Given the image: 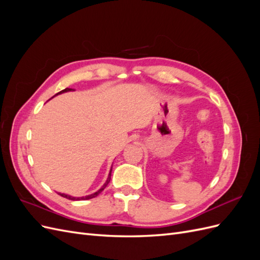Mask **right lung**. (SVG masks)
I'll return each instance as SVG.
<instances>
[{
  "instance_id": "right-lung-1",
  "label": "right lung",
  "mask_w": 260,
  "mask_h": 260,
  "mask_svg": "<svg viewBox=\"0 0 260 260\" xmlns=\"http://www.w3.org/2000/svg\"><path fill=\"white\" fill-rule=\"evenodd\" d=\"M72 90H73V89L66 88V89H64V90H61L60 92H58V93L55 94V95H57V94H60V93H64V92L72 91ZM55 95H54V96H55ZM111 176H112V169H111V171H109V176H108V178H107V180H106V182L104 183V185L102 186L98 192L93 193V194H91V195H88V196H84V198H74V196H70V195H67V194H61V193H58V194H59L60 196H62V198H66V199H68V200H72V201H80V200L84 201V200H90V199H93V198H95V196H98V195H99L102 191H103L104 188L107 186V184L109 183V181H111Z\"/></svg>"
}]
</instances>
